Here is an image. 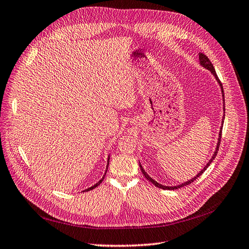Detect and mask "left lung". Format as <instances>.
Returning <instances> with one entry per match:
<instances>
[{"label": "left lung", "mask_w": 249, "mask_h": 249, "mask_svg": "<svg viewBox=\"0 0 249 249\" xmlns=\"http://www.w3.org/2000/svg\"><path fill=\"white\" fill-rule=\"evenodd\" d=\"M199 63H200V66L201 67H203L204 69H207V70H209L210 72L213 74V76L215 77V79L217 80V82L219 83V87H220V89H221V94H222V97H223V102H224V91H223V88H222V84H221V82H220V80H219V78H218V76H217V74H216V71H215V69H214V67H213V65H212V62L210 61V59L207 57V56H205L204 54H202V53H199ZM224 105V104H223ZM225 109H224V106H223V111H224ZM224 116V115H223ZM223 122H224V117L222 118V121H221V126H220V130H219V134H218V141H217V145H216V148H215V151H214V153H213V156L211 158V160L208 161V164L204 166V168L201 170V171L198 173L196 176H194V177H192L191 179H189L188 181H184L183 183H181V184H178V186H173V187H169V186H164V184H160V182H158V181H155L152 177H150L149 176L148 174H147V172L145 171L144 170V168L142 167V165L140 164V168H141V171H142V173L144 174V176L146 177V178L150 181V182H152L155 187H158V188H160V189H162V190H176V189H179V188H182V187H184V186H188V184H190L191 182H193L197 177H199L205 170H207V168L210 166V164L211 162L215 160V158H216V155H217V152H218V150H219V146H220V141H221V132H222V127H223Z\"/></svg>", "instance_id": "left-lung-1"}]
</instances>
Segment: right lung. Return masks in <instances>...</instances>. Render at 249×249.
<instances>
[{
	"mask_svg": "<svg viewBox=\"0 0 249 249\" xmlns=\"http://www.w3.org/2000/svg\"><path fill=\"white\" fill-rule=\"evenodd\" d=\"M109 158H110V156L108 155V158H107V165H106V170H105V173H104V175H103L102 178H101L100 180H99V181H97V183H95L94 186H91V187H89V188H88V189H85L83 192H88V191H90V190L95 189L96 187H98L99 184H100V183L103 181V179H104V176H105V174H106V171H107V169H108V165H109Z\"/></svg>",
	"mask_w": 249,
	"mask_h": 249,
	"instance_id": "add662e5",
	"label": "right lung"
}]
</instances>
